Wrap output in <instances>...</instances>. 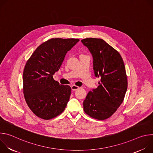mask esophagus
Returning a JSON list of instances; mask_svg holds the SVG:
<instances>
[{
  "label": "esophagus",
  "mask_w": 153,
  "mask_h": 153,
  "mask_svg": "<svg viewBox=\"0 0 153 153\" xmlns=\"http://www.w3.org/2000/svg\"><path fill=\"white\" fill-rule=\"evenodd\" d=\"M79 88V87L77 86H76V85H72V86H71V90H72L73 91H76V90H78Z\"/></svg>",
  "instance_id": "1"
}]
</instances>
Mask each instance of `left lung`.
Returning a JSON list of instances; mask_svg holds the SVG:
<instances>
[{"instance_id":"8db88e82","label":"left lung","mask_w":153,"mask_h":153,"mask_svg":"<svg viewBox=\"0 0 153 153\" xmlns=\"http://www.w3.org/2000/svg\"><path fill=\"white\" fill-rule=\"evenodd\" d=\"M93 58L96 77H100L97 88L89 91L83 101V110L90 117L105 120L111 117L123 102L128 82L125 65L119 53L101 39L81 40Z\"/></svg>"}]
</instances>
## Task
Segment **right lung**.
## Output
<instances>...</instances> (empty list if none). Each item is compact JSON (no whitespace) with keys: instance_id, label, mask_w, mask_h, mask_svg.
<instances>
[{"instance_id":"right-lung-1","label":"right lung","mask_w":153,"mask_h":153,"mask_svg":"<svg viewBox=\"0 0 153 153\" xmlns=\"http://www.w3.org/2000/svg\"><path fill=\"white\" fill-rule=\"evenodd\" d=\"M78 39L53 38L39 45L27 60L23 73L25 101L37 117L49 120L60 114L69 101L71 88L60 85L53 75Z\"/></svg>"}]
</instances>
